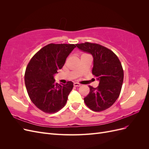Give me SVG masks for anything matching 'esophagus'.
Wrapping results in <instances>:
<instances>
[{"instance_id": "34e87169", "label": "esophagus", "mask_w": 149, "mask_h": 149, "mask_svg": "<svg viewBox=\"0 0 149 149\" xmlns=\"http://www.w3.org/2000/svg\"><path fill=\"white\" fill-rule=\"evenodd\" d=\"M74 86H75V87H79V86H81V84L78 83H74Z\"/></svg>"}]
</instances>
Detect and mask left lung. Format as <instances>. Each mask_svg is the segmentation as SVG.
<instances>
[{
    "label": "left lung",
    "mask_w": 149,
    "mask_h": 149,
    "mask_svg": "<svg viewBox=\"0 0 149 149\" xmlns=\"http://www.w3.org/2000/svg\"><path fill=\"white\" fill-rule=\"evenodd\" d=\"M76 46L93 56L92 73L99 81L96 88L89 86V93L84 98V101L92 111H104L119 96L124 79L121 63L113 52L100 45L86 42Z\"/></svg>",
    "instance_id": "obj_1"
}]
</instances>
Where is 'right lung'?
I'll return each mask as SVG.
<instances>
[{
  "label": "right lung",
  "mask_w": 149,
  "mask_h": 149,
  "mask_svg": "<svg viewBox=\"0 0 149 149\" xmlns=\"http://www.w3.org/2000/svg\"><path fill=\"white\" fill-rule=\"evenodd\" d=\"M74 48V44H49L35 54L26 67V91L31 101L44 112L55 113L66 104L73 83L58 84L54 76Z\"/></svg>",
  "instance_id": "obj_1"
}]
</instances>
